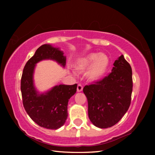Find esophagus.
<instances>
[{
	"instance_id": "34e87169",
	"label": "esophagus",
	"mask_w": 155,
	"mask_h": 155,
	"mask_svg": "<svg viewBox=\"0 0 155 155\" xmlns=\"http://www.w3.org/2000/svg\"><path fill=\"white\" fill-rule=\"evenodd\" d=\"M83 86L81 85V84H78L77 85V91L78 92H80V91H82L83 90Z\"/></svg>"
}]
</instances>
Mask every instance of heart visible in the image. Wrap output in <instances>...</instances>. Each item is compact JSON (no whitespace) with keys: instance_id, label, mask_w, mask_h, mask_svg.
Here are the masks:
<instances>
[{"instance_id":"obj_1","label":"heart","mask_w":155,"mask_h":155,"mask_svg":"<svg viewBox=\"0 0 155 155\" xmlns=\"http://www.w3.org/2000/svg\"><path fill=\"white\" fill-rule=\"evenodd\" d=\"M109 59L103 54L91 53L78 59L74 67L78 72H85V77L90 81H97L101 79L107 72L109 66Z\"/></svg>"}]
</instances>
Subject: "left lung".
<instances>
[{
  "mask_svg": "<svg viewBox=\"0 0 155 155\" xmlns=\"http://www.w3.org/2000/svg\"><path fill=\"white\" fill-rule=\"evenodd\" d=\"M132 91V69L121 55L115 61L111 73L83 88L90 121L101 128L117 124L129 108Z\"/></svg>",
  "mask_w": 155,
  "mask_h": 155,
  "instance_id": "obj_1",
  "label": "left lung"
}]
</instances>
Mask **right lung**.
<instances>
[{
	"instance_id": "right-lung-1",
	"label": "right lung",
	"mask_w": 155,
	"mask_h": 155,
	"mask_svg": "<svg viewBox=\"0 0 155 155\" xmlns=\"http://www.w3.org/2000/svg\"><path fill=\"white\" fill-rule=\"evenodd\" d=\"M44 59H52L62 66L65 65V57L59 48L44 44L37 49L27 62L21 78L22 103L29 117L40 127L57 129L64 124L68 117V103L77 91V84L59 85L44 94H39L33 85L35 64Z\"/></svg>"
}]
</instances>
